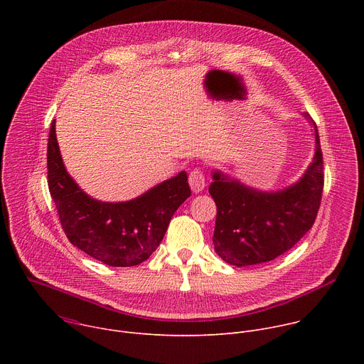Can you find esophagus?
Here are the masks:
<instances>
[{
  "instance_id": "1",
  "label": "esophagus",
  "mask_w": 364,
  "mask_h": 364,
  "mask_svg": "<svg viewBox=\"0 0 364 364\" xmlns=\"http://www.w3.org/2000/svg\"><path fill=\"white\" fill-rule=\"evenodd\" d=\"M188 183H190V187L193 190V193H201L205 187V178H204V174L203 171L200 170H193L188 176Z\"/></svg>"
}]
</instances>
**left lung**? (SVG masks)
I'll return each instance as SVG.
<instances>
[{
    "mask_svg": "<svg viewBox=\"0 0 364 364\" xmlns=\"http://www.w3.org/2000/svg\"><path fill=\"white\" fill-rule=\"evenodd\" d=\"M316 154L299 180L285 188L264 191L213 170L209 193L218 205L213 245L225 262L249 267L274 261L313 228L323 194V152L316 122Z\"/></svg>",
    "mask_w": 364,
    "mask_h": 364,
    "instance_id": "obj_1",
    "label": "left lung"
}]
</instances>
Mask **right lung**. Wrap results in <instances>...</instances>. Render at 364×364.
<instances>
[{"label": "right lung", "mask_w": 364, "mask_h": 364, "mask_svg": "<svg viewBox=\"0 0 364 364\" xmlns=\"http://www.w3.org/2000/svg\"><path fill=\"white\" fill-rule=\"evenodd\" d=\"M47 178L62 228L70 243L109 267H134L152 255L178 207L191 196L187 173L151 187L127 201H100L85 193L68 173L56 121L47 144Z\"/></svg>", "instance_id": "1"}]
</instances>
